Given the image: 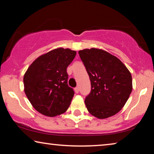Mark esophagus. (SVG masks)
I'll use <instances>...</instances> for the list:
<instances>
[{"label": "esophagus", "mask_w": 154, "mask_h": 154, "mask_svg": "<svg viewBox=\"0 0 154 154\" xmlns=\"http://www.w3.org/2000/svg\"><path fill=\"white\" fill-rule=\"evenodd\" d=\"M74 90H75V93H78L79 92V88L78 87H76V88H75V89H74Z\"/></svg>", "instance_id": "obj_1"}]
</instances>
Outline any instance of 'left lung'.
I'll use <instances>...</instances> for the list:
<instances>
[{"label": "left lung", "mask_w": 154, "mask_h": 154, "mask_svg": "<svg viewBox=\"0 0 154 154\" xmlns=\"http://www.w3.org/2000/svg\"><path fill=\"white\" fill-rule=\"evenodd\" d=\"M79 54L91 82V92L85 99L88 111L98 119L118 113L132 92L128 69L120 60L103 49H85Z\"/></svg>", "instance_id": "8db88e82"}]
</instances>
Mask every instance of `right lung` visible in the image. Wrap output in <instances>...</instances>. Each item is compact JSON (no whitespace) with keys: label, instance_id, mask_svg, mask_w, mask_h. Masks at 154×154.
Instances as JSON below:
<instances>
[{"label":"right lung","instance_id":"1","mask_svg":"<svg viewBox=\"0 0 154 154\" xmlns=\"http://www.w3.org/2000/svg\"><path fill=\"white\" fill-rule=\"evenodd\" d=\"M76 51L62 48L41 55L28 67L24 76V92L31 105L44 116L64 113L74 96L68 85L66 69Z\"/></svg>","mask_w":154,"mask_h":154}]
</instances>
